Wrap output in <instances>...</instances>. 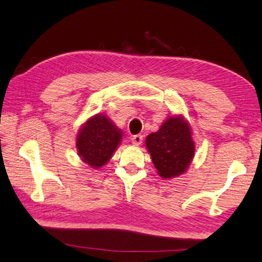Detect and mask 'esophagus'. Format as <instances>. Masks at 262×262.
Listing matches in <instances>:
<instances>
[{
	"instance_id": "obj_1",
	"label": "esophagus",
	"mask_w": 262,
	"mask_h": 262,
	"mask_svg": "<svg viewBox=\"0 0 262 262\" xmlns=\"http://www.w3.org/2000/svg\"><path fill=\"white\" fill-rule=\"evenodd\" d=\"M142 142H143V136L142 135H134L132 137V143L136 146L141 145Z\"/></svg>"
}]
</instances>
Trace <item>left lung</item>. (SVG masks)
I'll use <instances>...</instances> for the list:
<instances>
[{
  "label": "left lung",
  "instance_id": "left-lung-1",
  "mask_svg": "<svg viewBox=\"0 0 262 262\" xmlns=\"http://www.w3.org/2000/svg\"><path fill=\"white\" fill-rule=\"evenodd\" d=\"M145 143L159 175L163 178L185 172L195 150L191 128L183 117L168 118L160 129L146 137Z\"/></svg>",
  "mask_w": 262,
  "mask_h": 262
}]
</instances>
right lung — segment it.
<instances>
[{"label":"right lung","mask_w":262,"mask_h":262,"mask_svg":"<svg viewBox=\"0 0 262 262\" xmlns=\"http://www.w3.org/2000/svg\"><path fill=\"white\" fill-rule=\"evenodd\" d=\"M121 130L109 118L96 115L79 130L76 146L81 160L97 169L109 161L121 141Z\"/></svg>","instance_id":"1"}]
</instances>
